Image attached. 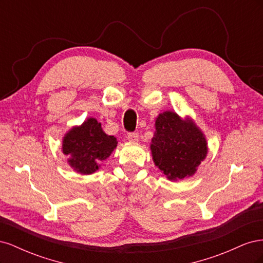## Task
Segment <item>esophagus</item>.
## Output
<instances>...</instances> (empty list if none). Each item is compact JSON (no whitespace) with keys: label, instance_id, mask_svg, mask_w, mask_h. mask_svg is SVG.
I'll use <instances>...</instances> for the list:
<instances>
[{"label":"esophagus","instance_id":"34e87169","mask_svg":"<svg viewBox=\"0 0 263 263\" xmlns=\"http://www.w3.org/2000/svg\"><path fill=\"white\" fill-rule=\"evenodd\" d=\"M127 139H128L129 141H138L139 139V134L138 133H129L128 135H127Z\"/></svg>","mask_w":263,"mask_h":263}]
</instances>
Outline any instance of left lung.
<instances>
[{
  "label": "left lung",
  "instance_id": "left-lung-1",
  "mask_svg": "<svg viewBox=\"0 0 263 263\" xmlns=\"http://www.w3.org/2000/svg\"><path fill=\"white\" fill-rule=\"evenodd\" d=\"M150 149L155 164L170 181L192 177L208 155V142L192 119L171 110L159 114Z\"/></svg>",
  "mask_w": 263,
  "mask_h": 263
}]
</instances>
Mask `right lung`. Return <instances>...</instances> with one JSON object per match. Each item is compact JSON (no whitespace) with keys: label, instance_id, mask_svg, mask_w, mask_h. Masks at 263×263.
Segmentation results:
<instances>
[{"label":"right lung","instance_id":"1","mask_svg":"<svg viewBox=\"0 0 263 263\" xmlns=\"http://www.w3.org/2000/svg\"><path fill=\"white\" fill-rule=\"evenodd\" d=\"M116 146V138L103 132L101 123L93 117L72 127L62 139V153L69 157V165L81 174L99 170L100 162L107 159Z\"/></svg>","mask_w":263,"mask_h":263}]
</instances>
